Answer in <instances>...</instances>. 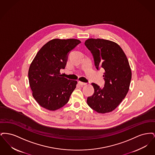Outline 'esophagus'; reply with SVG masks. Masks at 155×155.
Masks as SVG:
<instances>
[{"label": "esophagus", "instance_id": "obj_1", "mask_svg": "<svg viewBox=\"0 0 155 155\" xmlns=\"http://www.w3.org/2000/svg\"><path fill=\"white\" fill-rule=\"evenodd\" d=\"M78 84H79V85H81V86H84V85H86L87 84V83L82 82H81V81H79V82H78Z\"/></svg>", "mask_w": 155, "mask_h": 155}]
</instances>
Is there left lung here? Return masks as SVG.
Instances as JSON below:
<instances>
[{"mask_svg":"<svg viewBox=\"0 0 155 155\" xmlns=\"http://www.w3.org/2000/svg\"><path fill=\"white\" fill-rule=\"evenodd\" d=\"M92 53L97 70H104L103 88L95 83L93 95L88 97L87 104L99 113L114 110L127 94L131 80L128 60L117 44L103 39L90 38L85 42Z\"/></svg>","mask_w":155,"mask_h":155,"instance_id":"1","label":"left lung"}]
</instances>
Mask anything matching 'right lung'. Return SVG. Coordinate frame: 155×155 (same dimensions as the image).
Listing matches in <instances>:
<instances>
[{
	"label": "right lung",
	"mask_w": 155,
	"mask_h": 155,
	"mask_svg": "<svg viewBox=\"0 0 155 155\" xmlns=\"http://www.w3.org/2000/svg\"><path fill=\"white\" fill-rule=\"evenodd\" d=\"M81 43L76 39H54L37 53L28 70L32 96L42 107L54 111L66 104L77 81L62 77L69 53Z\"/></svg>",
	"instance_id": "1"
}]
</instances>
